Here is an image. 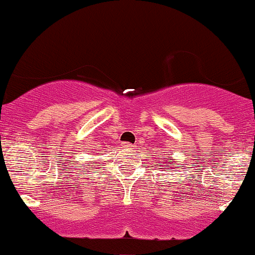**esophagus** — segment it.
<instances>
[{
  "instance_id": "34e87169",
  "label": "esophagus",
  "mask_w": 255,
  "mask_h": 255,
  "mask_svg": "<svg viewBox=\"0 0 255 255\" xmlns=\"http://www.w3.org/2000/svg\"><path fill=\"white\" fill-rule=\"evenodd\" d=\"M134 144H130V143H127V141H126V143H122V148H125L126 150H132V149H134Z\"/></svg>"
}]
</instances>
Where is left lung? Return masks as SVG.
Segmentation results:
<instances>
[{
    "label": "left lung",
    "instance_id": "obj_1",
    "mask_svg": "<svg viewBox=\"0 0 255 255\" xmlns=\"http://www.w3.org/2000/svg\"><path fill=\"white\" fill-rule=\"evenodd\" d=\"M157 165H159V166H161L162 163H157ZM173 165H175V163H173ZM163 166H165V165H163ZM168 167H170V166H168Z\"/></svg>",
    "mask_w": 255,
    "mask_h": 255
}]
</instances>
